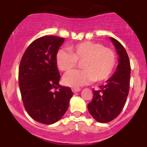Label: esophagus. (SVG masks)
I'll use <instances>...</instances> for the list:
<instances>
[{
  "label": "esophagus",
  "instance_id": "esophagus-1",
  "mask_svg": "<svg viewBox=\"0 0 147 147\" xmlns=\"http://www.w3.org/2000/svg\"><path fill=\"white\" fill-rule=\"evenodd\" d=\"M81 90L80 88H72V91L74 93H76V92H80Z\"/></svg>",
  "mask_w": 147,
  "mask_h": 147
}]
</instances>
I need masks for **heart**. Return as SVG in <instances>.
Wrapping results in <instances>:
<instances>
[{
  "instance_id": "b5f03b06",
  "label": "heart",
  "mask_w": 147,
  "mask_h": 147,
  "mask_svg": "<svg viewBox=\"0 0 147 147\" xmlns=\"http://www.w3.org/2000/svg\"><path fill=\"white\" fill-rule=\"evenodd\" d=\"M116 61V54L112 49L92 41L70 45L68 51L60 49L56 54V64L63 72H69L76 67L78 62H81L82 70L71 71L63 78L66 85L74 88L91 81H106L113 74Z\"/></svg>"
}]
</instances>
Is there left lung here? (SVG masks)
I'll list each match as a JSON object with an SVG mask.
<instances>
[{
	"instance_id": "8db88e82",
	"label": "left lung",
	"mask_w": 147,
	"mask_h": 147,
	"mask_svg": "<svg viewBox=\"0 0 147 147\" xmlns=\"http://www.w3.org/2000/svg\"><path fill=\"white\" fill-rule=\"evenodd\" d=\"M119 55L116 71L98 90H93V100L88 105L90 114L100 123H107L121 113L129 90L130 62L124 46L110 37Z\"/></svg>"
}]
</instances>
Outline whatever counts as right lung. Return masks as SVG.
I'll list each match as a JSON object with an SVG mask.
<instances>
[{
  "instance_id": "obj_1",
  "label": "right lung",
  "mask_w": 147,
  "mask_h": 147,
  "mask_svg": "<svg viewBox=\"0 0 147 147\" xmlns=\"http://www.w3.org/2000/svg\"><path fill=\"white\" fill-rule=\"evenodd\" d=\"M64 38L44 36L28 45L19 66L18 81L22 100L36 121L52 124L67 111L73 92L59 84L60 74L56 54Z\"/></svg>"
}]
</instances>
